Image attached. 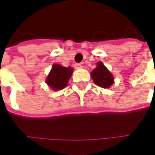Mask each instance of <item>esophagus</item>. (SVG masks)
<instances>
[{
	"label": "esophagus",
	"mask_w": 155,
	"mask_h": 155,
	"mask_svg": "<svg viewBox=\"0 0 155 155\" xmlns=\"http://www.w3.org/2000/svg\"><path fill=\"white\" fill-rule=\"evenodd\" d=\"M74 67L76 69H81L83 68V65H82L81 64H75Z\"/></svg>",
	"instance_id": "esophagus-1"
}]
</instances>
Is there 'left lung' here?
<instances>
[{
    "label": "left lung",
    "instance_id": "8db88e82",
    "mask_svg": "<svg viewBox=\"0 0 155 155\" xmlns=\"http://www.w3.org/2000/svg\"><path fill=\"white\" fill-rule=\"evenodd\" d=\"M94 83L100 87L109 88L114 83V78L102 62L97 63V66L91 72Z\"/></svg>",
    "mask_w": 155,
    "mask_h": 155
}]
</instances>
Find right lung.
I'll return each instance as SVG.
<instances>
[{"mask_svg": "<svg viewBox=\"0 0 155 155\" xmlns=\"http://www.w3.org/2000/svg\"><path fill=\"white\" fill-rule=\"evenodd\" d=\"M71 67H64L59 64H53L49 73L46 83L53 90H61L67 85L69 78L72 74Z\"/></svg>", "mask_w": 155, "mask_h": 155, "instance_id": "right-lung-1", "label": "right lung"}]
</instances>
